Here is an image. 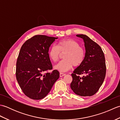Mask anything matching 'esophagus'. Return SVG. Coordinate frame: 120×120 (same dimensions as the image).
Wrapping results in <instances>:
<instances>
[{"instance_id": "34e87169", "label": "esophagus", "mask_w": 120, "mask_h": 120, "mask_svg": "<svg viewBox=\"0 0 120 120\" xmlns=\"http://www.w3.org/2000/svg\"><path fill=\"white\" fill-rule=\"evenodd\" d=\"M65 75V74L64 73H60V77H63V76H64Z\"/></svg>"}]
</instances>
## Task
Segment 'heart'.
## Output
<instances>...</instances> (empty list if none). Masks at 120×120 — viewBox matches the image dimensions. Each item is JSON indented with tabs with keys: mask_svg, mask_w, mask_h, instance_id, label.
<instances>
[{
	"mask_svg": "<svg viewBox=\"0 0 120 120\" xmlns=\"http://www.w3.org/2000/svg\"><path fill=\"white\" fill-rule=\"evenodd\" d=\"M61 52L65 53L64 60L61 61L55 66V69L60 72H65L71 70L73 66L78 67L82 64L85 52L79 44L73 39H65L60 41L57 46L52 45L49 50V57L53 62H57Z\"/></svg>",
	"mask_w": 120,
	"mask_h": 120,
	"instance_id": "b5f03b06",
	"label": "heart"
}]
</instances>
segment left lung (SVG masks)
I'll use <instances>...</instances> for the list:
<instances>
[{
	"label": "left lung",
	"instance_id": "obj_1",
	"mask_svg": "<svg viewBox=\"0 0 120 120\" xmlns=\"http://www.w3.org/2000/svg\"><path fill=\"white\" fill-rule=\"evenodd\" d=\"M76 36L83 40L86 52L82 63L71 75L73 80L70 86L78 95L90 96L98 91L105 79V56L101 47L87 35L77 34ZM79 75L83 76L80 77Z\"/></svg>",
	"mask_w": 120,
	"mask_h": 120
}]
</instances>
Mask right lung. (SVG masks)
I'll use <instances>...</instances> for the list:
<instances>
[{
  "instance_id": "add662e5",
  "label": "right lung",
  "mask_w": 120,
  "mask_h": 120,
  "mask_svg": "<svg viewBox=\"0 0 120 120\" xmlns=\"http://www.w3.org/2000/svg\"><path fill=\"white\" fill-rule=\"evenodd\" d=\"M57 39L37 35L26 41L21 48L16 62V79L24 94L30 98H44L59 78L56 70L43 74L52 68L48 52Z\"/></svg>"
}]
</instances>
